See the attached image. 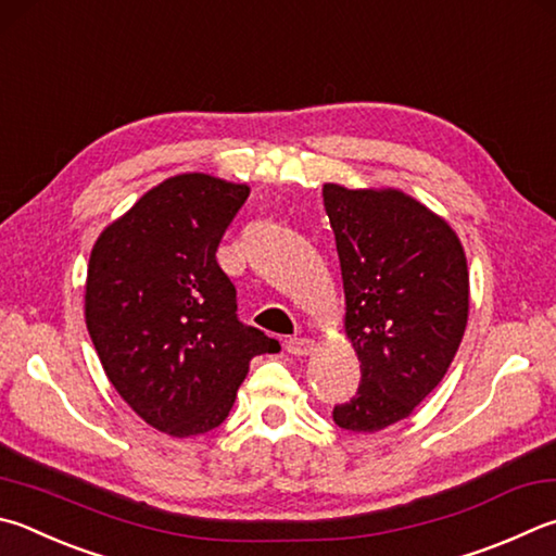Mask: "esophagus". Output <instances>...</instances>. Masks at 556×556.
<instances>
[{"label": "esophagus", "mask_w": 556, "mask_h": 556, "mask_svg": "<svg viewBox=\"0 0 556 556\" xmlns=\"http://www.w3.org/2000/svg\"><path fill=\"white\" fill-rule=\"evenodd\" d=\"M316 348V342L311 338H289L287 340V352H291L294 357H306Z\"/></svg>", "instance_id": "34e87169"}]
</instances>
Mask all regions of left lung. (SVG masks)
<instances>
[{"instance_id":"8db88e82","label":"left lung","mask_w":556,"mask_h":556,"mask_svg":"<svg viewBox=\"0 0 556 556\" xmlns=\"http://www.w3.org/2000/svg\"><path fill=\"white\" fill-rule=\"evenodd\" d=\"M336 233L345 336L362 362L355 396L332 408L352 432L408 418L447 375L469 316V269L445 218L399 189L323 185Z\"/></svg>"}]
</instances>
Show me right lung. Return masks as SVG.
I'll return each instance as SVG.
<instances>
[{
  "label": "right lung",
  "instance_id": "right-lung-1",
  "mask_svg": "<svg viewBox=\"0 0 556 556\" xmlns=\"http://www.w3.org/2000/svg\"><path fill=\"white\" fill-rule=\"evenodd\" d=\"M248 185L187 173L146 191L89 255L85 320L118 396L173 438L218 428L250 359L279 342L238 320L216 250Z\"/></svg>",
  "mask_w": 556,
  "mask_h": 556
}]
</instances>
